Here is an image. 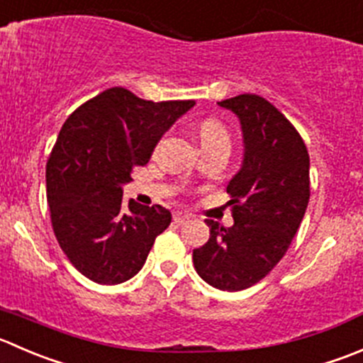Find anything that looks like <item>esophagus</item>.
Wrapping results in <instances>:
<instances>
[{
    "mask_svg": "<svg viewBox=\"0 0 363 363\" xmlns=\"http://www.w3.org/2000/svg\"><path fill=\"white\" fill-rule=\"evenodd\" d=\"M189 218H191V216H189V214H186V213H174V221H175V223H179V225L186 223Z\"/></svg>",
    "mask_w": 363,
    "mask_h": 363,
    "instance_id": "1",
    "label": "esophagus"
}]
</instances>
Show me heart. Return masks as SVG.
Returning a JSON list of instances; mask_svg holds the SVG:
<instances>
[{"label": "heart", "instance_id": "1", "mask_svg": "<svg viewBox=\"0 0 363 363\" xmlns=\"http://www.w3.org/2000/svg\"><path fill=\"white\" fill-rule=\"evenodd\" d=\"M199 135L202 145H209V143L214 142H228L227 129L216 118H203V121H200Z\"/></svg>", "mask_w": 363, "mask_h": 363}]
</instances>
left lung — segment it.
<instances>
[{
    "label": "left lung",
    "mask_w": 363,
    "mask_h": 363,
    "mask_svg": "<svg viewBox=\"0 0 363 363\" xmlns=\"http://www.w3.org/2000/svg\"><path fill=\"white\" fill-rule=\"evenodd\" d=\"M241 121L242 167L227 186L234 225L206 220L209 241L193 250L202 280L221 291L255 286L286 255L311 199V160L282 111L255 94L220 101Z\"/></svg>",
    "instance_id": "8db88e82"
}]
</instances>
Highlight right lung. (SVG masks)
<instances>
[{"instance_id": "add662e5", "label": "right lung", "mask_w": 363, "mask_h": 363, "mask_svg": "<svg viewBox=\"0 0 363 363\" xmlns=\"http://www.w3.org/2000/svg\"><path fill=\"white\" fill-rule=\"evenodd\" d=\"M193 106L195 101L154 103L113 86L81 104L60 129L45 164L51 225L70 264L92 282L133 279L170 225V211L161 206L129 200L125 209L122 184Z\"/></svg>"}]
</instances>
